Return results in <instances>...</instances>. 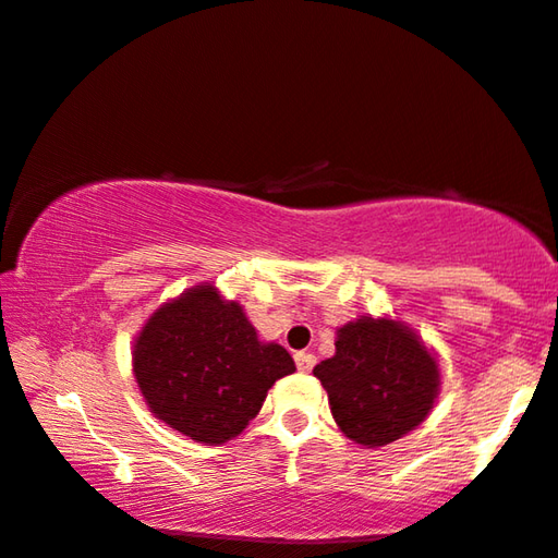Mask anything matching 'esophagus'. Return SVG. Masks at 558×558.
Here are the masks:
<instances>
[{
    "label": "esophagus",
    "mask_w": 558,
    "mask_h": 558,
    "mask_svg": "<svg viewBox=\"0 0 558 558\" xmlns=\"http://www.w3.org/2000/svg\"><path fill=\"white\" fill-rule=\"evenodd\" d=\"M295 365L300 373H311L315 367V355L313 352H295Z\"/></svg>",
    "instance_id": "34e87169"
}]
</instances>
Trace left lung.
I'll return each instance as SVG.
<instances>
[{
    "instance_id": "obj_1",
    "label": "left lung",
    "mask_w": 558,
    "mask_h": 558,
    "mask_svg": "<svg viewBox=\"0 0 558 558\" xmlns=\"http://www.w3.org/2000/svg\"><path fill=\"white\" fill-rule=\"evenodd\" d=\"M332 420L348 439L375 449L427 420L441 387L437 352L395 317L360 315L335 332V355L315 365Z\"/></svg>"
}]
</instances>
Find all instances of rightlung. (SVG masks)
Instances as JSON below:
<instances>
[{
  "mask_svg": "<svg viewBox=\"0 0 558 558\" xmlns=\"http://www.w3.org/2000/svg\"><path fill=\"white\" fill-rule=\"evenodd\" d=\"M131 365L154 417L201 445L241 435L270 387L295 373L290 352L263 342L243 305L214 282L158 305L136 335Z\"/></svg>",
  "mask_w": 558,
  "mask_h": 558,
  "instance_id": "right-lung-1",
  "label": "right lung"
}]
</instances>
